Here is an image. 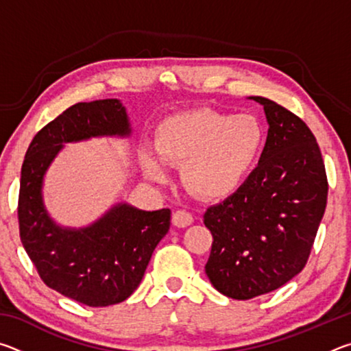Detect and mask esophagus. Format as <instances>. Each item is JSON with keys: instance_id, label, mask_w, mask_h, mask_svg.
I'll use <instances>...</instances> for the list:
<instances>
[{"instance_id": "1", "label": "esophagus", "mask_w": 351, "mask_h": 351, "mask_svg": "<svg viewBox=\"0 0 351 351\" xmlns=\"http://www.w3.org/2000/svg\"><path fill=\"white\" fill-rule=\"evenodd\" d=\"M171 221H173L176 228H187V226L193 223V217L187 210H176L173 217H171Z\"/></svg>"}]
</instances>
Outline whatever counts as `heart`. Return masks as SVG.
I'll return each instance as SVG.
<instances>
[{
	"instance_id": "heart-1",
	"label": "heart",
	"mask_w": 351,
	"mask_h": 351,
	"mask_svg": "<svg viewBox=\"0 0 351 351\" xmlns=\"http://www.w3.org/2000/svg\"><path fill=\"white\" fill-rule=\"evenodd\" d=\"M263 142V127L254 116L193 110L162 121L154 150L147 147L141 161L153 180L167 176L165 164L182 165L189 192L217 199L241 186L257 164Z\"/></svg>"
}]
</instances>
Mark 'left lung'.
<instances>
[{
	"mask_svg": "<svg viewBox=\"0 0 351 351\" xmlns=\"http://www.w3.org/2000/svg\"><path fill=\"white\" fill-rule=\"evenodd\" d=\"M251 99L269 123L258 165L204 213L213 237L206 274L237 300L271 293L305 268L328 195L322 153L306 123L269 99Z\"/></svg>",
	"mask_w": 351,
	"mask_h": 351,
	"instance_id": "8db88e82",
	"label": "left lung"
}]
</instances>
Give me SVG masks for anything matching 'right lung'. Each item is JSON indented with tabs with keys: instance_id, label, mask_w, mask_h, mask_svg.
<instances>
[{
	"instance_id": "1",
	"label": "right lung",
	"mask_w": 351,
	"mask_h": 351,
	"mask_svg": "<svg viewBox=\"0 0 351 351\" xmlns=\"http://www.w3.org/2000/svg\"><path fill=\"white\" fill-rule=\"evenodd\" d=\"M132 133L117 99L80 102L35 134L21 167L20 239L41 280L88 306L121 304L139 287L158 243L170 228V209L139 210L117 204L82 229L57 226L47 215L41 186L66 142Z\"/></svg>"
}]
</instances>
